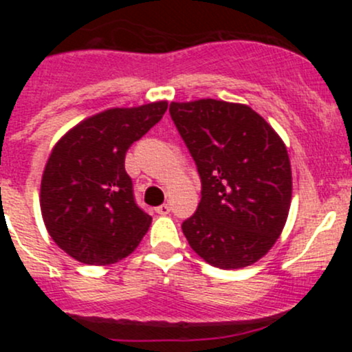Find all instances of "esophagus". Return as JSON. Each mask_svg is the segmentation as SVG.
Segmentation results:
<instances>
[{
    "instance_id": "obj_1",
    "label": "esophagus",
    "mask_w": 352,
    "mask_h": 352,
    "mask_svg": "<svg viewBox=\"0 0 352 352\" xmlns=\"http://www.w3.org/2000/svg\"><path fill=\"white\" fill-rule=\"evenodd\" d=\"M155 211L158 212V214L165 216V214H168V212H170V206L168 204H162V206H158V208H156Z\"/></svg>"
}]
</instances>
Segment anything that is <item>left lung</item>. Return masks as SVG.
<instances>
[{
    "instance_id": "8db88e82",
    "label": "left lung",
    "mask_w": 352,
    "mask_h": 352,
    "mask_svg": "<svg viewBox=\"0 0 352 352\" xmlns=\"http://www.w3.org/2000/svg\"><path fill=\"white\" fill-rule=\"evenodd\" d=\"M170 116L201 177L197 211L182 223L208 264L240 269L264 257L291 206V165L279 134L243 104L172 102Z\"/></svg>"
}]
</instances>
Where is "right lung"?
<instances>
[{
    "label": "right lung",
    "instance_id": "right-lung-1",
    "mask_svg": "<svg viewBox=\"0 0 352 352\" xmlns=\"http://www.w3.org/2000/svg\"><path fill=\"white\" fill-rule=\"evenodd\" d=\"M165 100L109 109L81 120L52 148L41 182L45 228L59 248L88 265L136 250L151 225L134 201L126 151L165 113Z\"/></svg>",
    "mask_w": 352,
    "mask_h": 352
}]
</instances>
